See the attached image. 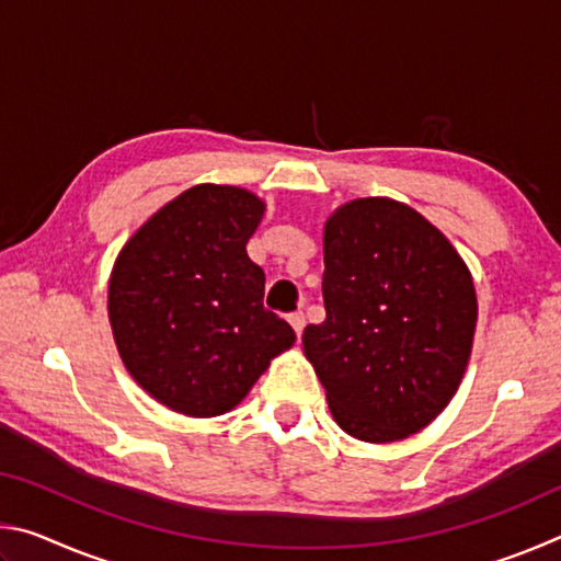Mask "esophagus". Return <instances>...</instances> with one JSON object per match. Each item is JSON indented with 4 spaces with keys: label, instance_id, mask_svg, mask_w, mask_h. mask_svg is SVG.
<instances>
[{
    "label": "esophagus",
    "instance_id": "1",
    "mask_svg": "<svg viewBox=\"0 0 561 561\" xmlns=\"http://www.w3.org/2000/svg\"><path fill=\"white\" fill-rule=\"evenodd\" d=\"M289 324H291L294 331H297V336H301V331H304V327H307V321H304L301 311H294V314H289Z\"/></svg>",
    "mask_w": 561,
    "mask_h": 561
}]
</instances>
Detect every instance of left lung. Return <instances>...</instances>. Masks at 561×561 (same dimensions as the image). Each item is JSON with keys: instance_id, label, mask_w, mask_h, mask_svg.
Returning a JSON list of instances; mask_svg holds the SVG:
<instances>
[{"instance_id": "left-lung-1", "label": "left lung", "mask_w": 561, "mask_h": 561, "mask_svg": "<svg viewBox=\"0 0 561 561\" xmlns=\"http://www.w3.org/2000/svg\"><path fill=\"white\" fill-rule=\"evenodd\" d=\"M327 319L304 329L334 421L366 443L425 428L468 368L478 299L460 254L423 215L360 197L324 227Z\"/></svg>"}]
</instances>
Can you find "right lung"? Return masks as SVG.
<instances>
[{"mask_svg":"<svg viewBox=\"0 0 561 561\" xmlns=\"http://www.w3.org/2000/svg\"><path fill=\"white\" fill-rule=\"evenodd\" d=\"M264 203L232 185H195L123 247L108 319L130 376L170 411L222 415L250 393L294 329L264 309V272L247 254Z\"/></svg>","mask_w":561,"mask_h":561,"instance_id":"add662e5","label":"right lung"}]
</instances>
